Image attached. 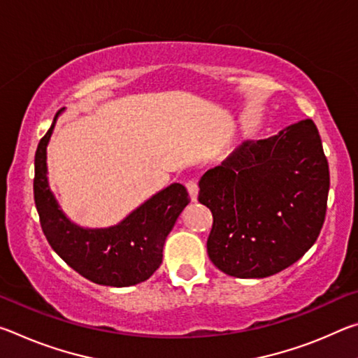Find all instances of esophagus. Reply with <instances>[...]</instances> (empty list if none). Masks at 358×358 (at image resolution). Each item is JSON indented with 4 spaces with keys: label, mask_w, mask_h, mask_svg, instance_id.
I'll return each mask as SVG.
<instances>
[{
    "label": "esophagus",
    "mask_w": 358,
    "mask_h": 358,
    "mask_svg": "<svg viewBox=\"0 0 358 358\" xmlns=\"http://www.w3.org/2000/svg\"><path fill=\"white\" fill-rule=\"evenodd\" d=\"M186 189L189 192V197L192 202L197 201V194H199V186H197V181L196 180H189L186 183Z\"/></svg>",
    "instance_id": "1"
}]
</instances>
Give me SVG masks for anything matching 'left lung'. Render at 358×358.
Here are the masks:
<instances>
[{
    "instance_id": "obj_1",
    "label": "left lung",
    "mask_w": 358,
    "mask_h": 358,
    "mask_svg": "<svg viewBox=\"0 0 358 358\" xmlns=\"http://www.w3.org/2000/svg\"><path fill=\"white\" fill-rule=\"evenodd\" d=\"M213 213L208 257L235 278H266L303 257L322 229L330 173L313 120L245 142L199 181Z\"/></svg>"
}]
</instances>
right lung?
I'll return each mask as SVG.
<instances>
[{
  "label": "right lung",
  "instance_id": "right-lung-1",
  "mask_svg": "<svg viewBox=\"0 0 358 358\" xmlns=\"http://www.w3.org/2000/svg\"><path fill=\"white\" fill-rule=\"evenodd\" d=\"M59 113L41 138L34 156V202L42 232L53 251L90 281L110 287H128L147 281L159 268L167 235L189 203L186 187L172 183L115 226H78L66 216L48 186L47 145Z\"/></svg>",
  "mask_w": 358,
  "mask_h": 358
}]
</instances>
